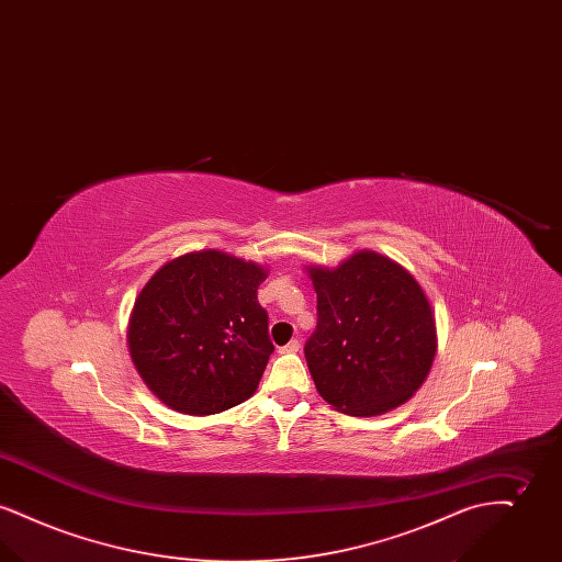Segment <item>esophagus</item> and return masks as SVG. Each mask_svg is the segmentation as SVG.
<instances>
[{
  "label": "esophagus",
  "instance_id": "34e87169",
  "mask_svg": "<svg viewBox=\"0 0 562 562\" xmlns=\"http://www.w3.org/2000/svg\"><path fill=\"white\" fill-rule=\"evenodd\" d=\"M299 348H301V344H299L296 339H293V341H289L286 346H282V348H280V353H296Z\"/></svg>",
  "mask_w": 562,
  "mask_h": 562
}]
</instances>
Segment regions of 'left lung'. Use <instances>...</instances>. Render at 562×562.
<instances>
[{"instance_id": "obj_1", "label": "left lung", "mask_w": 562, "mask_h": 562, "mask_svg": "<svg viewBox=\"0 0 562 562\" xmlns=\"http://www.w3.org/2000/svg\"><path fill=\"white\" fill-rule=\"evenodd\" d=\"M318 324L305 344L316 390L337 411L373 417L426 381L438 339L428 296L396 261L360 250L339 268H307Z\"/></svg>"}]
</instances>
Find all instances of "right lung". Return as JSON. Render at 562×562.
Masks as SVG:
<instances>
[{"label": "right lung", "mask_w": 562, "mask_h": 562, "mask_svg": "<svg viewBox=\"0 0 562 562\" xmlns=\"http://www.w3.org/2000/svg\"><path fill=\"white\" fill-rule=\"evenodd\" d=\"M268 271L221 250L161 266L134 301L128 349L145 385L186 415L248 401L268 367V312L257 289Z\"/></svg>", "instance_id": "1"}]
</instances>
